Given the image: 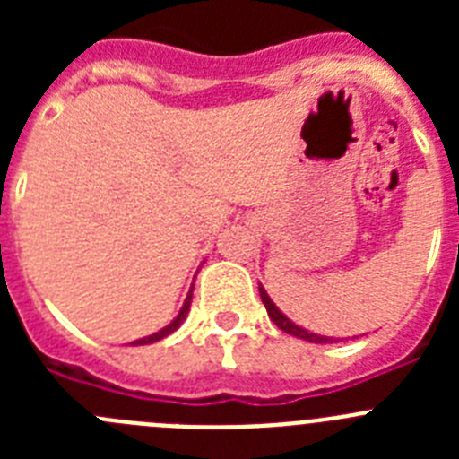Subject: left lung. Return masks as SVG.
<instances>
[{
    "mask_svg": "<svg viewBox=\"0 0 459 459\" xmlns=\"http://www.w3.org/2000/svg\"><path fill=\"white\" fill-rule=\"evenodd\" d=\"M259 296H262V301H264V306H266V312H269L271 322H273L275 326L280 328V331H285V333L294 335V338L307 340V342H315V344H326V342H335L333 338H324V335L310 333V331H306V328L296 326L294 322H290V319H287L285 315H282V312L278 310V307H275V303L271 301V299H269V294H266V291L262 290V287H259Z\"/></svg>",
    "mask_w": 459,
    "mask_h": 459,
    "instance_id": "obj_1",
    "label": "left lung"
}]
</instances>
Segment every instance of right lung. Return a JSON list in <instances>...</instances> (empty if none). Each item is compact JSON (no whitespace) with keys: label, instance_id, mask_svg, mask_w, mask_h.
<instances>
[{"label":"right lung","instance_id":"right-lung-1","mask_svg":"<svg viewBox=\"0 0 459 459\" xmlns=\"http://www.w3.org/2000/svg\"><path fill=\"white\" fill-rule=\"evenodd\" d=\"M190 301H193V287H190L188 296H186V301H184V307H181V312H179V315H177V319H174L172 324H168V326H165V328H160V331H158V333L147 335V338H142V340H135V342H133V344H149V342H158V340H163V338H168L169 333H174V331H177V328L181 326V322H184V319H186V315H188V310H190Z\"/></svg>","mask_w":459,"mask_h":459}]
</instances>
